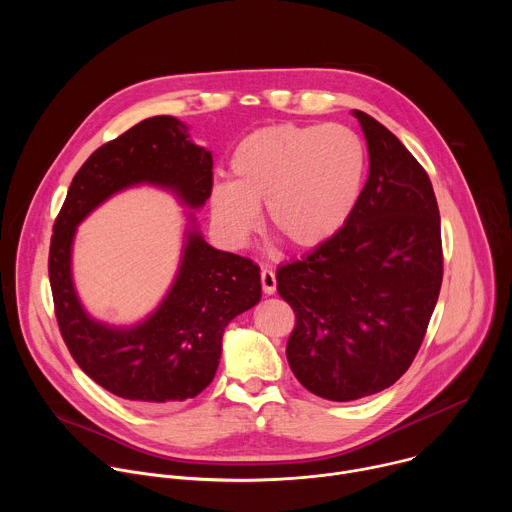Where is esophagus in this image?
Instances as JSON below:
<instances>
[{
  "label": "esophagus",
  "instance_id": "obj_1",
  "mask_svg": "<svg viewBox=\"0 0 512 512\" xmlns=\"http://www.w3.org/2000/svg\"><path fill=\"white\" fill-rule=\"evenodd\" d=\"M261 287H263V291L267 296H273L275 291H277V277H275V273L271 271V269H261Z\"/></svg>",
  "mask_w": 512,
  "mask_h": 512
}]
</instances>
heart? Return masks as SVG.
Segmentation results:
<instances>
[{"label":"heart","instance_id":"b5f03b06","mask_svg":"<svg viewBox=\"0 0 512 512\" xmlns=\"http://www.w3.org/2000/svg\"><path fill=\"white\" fill-rule=\"evenodd\" d=\"M369 154L346 125L279 123L243 137L229 160L231 182H214L212 221L233 245L267 223L294 249H318L352 218L367 180Z\"/></svg>","mask_w":512,"mask_h":512}]
</instances>
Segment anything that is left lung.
<instances>
[{
    "label": "left lung",
    "instance_id": "left-lung-1",
    "mask_svg": "<svg viewBox=\"0 0 512 512\" xmlns=\"http://www.w3.org/2000/svg\"><path fill=\"white\" fill-rule=\"evenodd\" d=\"M369 148L360 202L328 245L277 269L294 308L287 362L328 401L375 395L401 379L423 342L444 275L440 208L429 176L377 119L356 111Z\"/></svg>",
    "mask_w": 512,
    "mask_h": 512
}]
</instances>
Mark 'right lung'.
I'll use <instances>...</instances> for the list:
<instances>
[{"label": "right lung", "mask_w": 512, "mask_h": 512, "mask_svg": "<svg viewBox=\"0 0 512 512\" xmlns=\"http://www.w3.org/2000/svg\"><path fill=\"white\" fill-rule=\"evenodd\" d=\"M143 183L172 191L189 208L181 265L152 315L113 327L84 310L71 279V245L76 227L95 207ZM210 186L212 154L170 115L143 119L101 145L72 178L48 257L56 320L79 367L121 399L168 405L196 397L216 375L229 322L261 300L259 267L210 247L198 231L192 210L204 206Z\"/></svg>", "instance_id": "obj_1"}]
</instances>
